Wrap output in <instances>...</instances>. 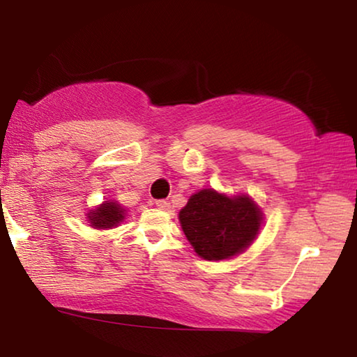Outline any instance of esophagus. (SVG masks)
<instances>
[{
    "mask_svg": "<svg viewBox=\"0 0 357 357\" xmlns=\"http://www.w3.org/2000/svg\"><path fill=\"white\" fill-rule=\"evenodd\" d=\"M155 206L158 208H160V209H169V202H165V199H158V202H155Z\"/></svg>",
    "mask_w": 357,
    "mask_h": 357,
    "instance_id": "1",
    "label": "esophagus"
}]
</instances>
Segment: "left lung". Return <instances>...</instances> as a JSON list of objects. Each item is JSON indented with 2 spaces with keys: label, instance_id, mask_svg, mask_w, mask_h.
Here are the masks:
<instances>
[{
  "label": "left lung",
  "instance_id": "8db88e82",
  "mask_svg": "<svg viewBox=\"0 0 357 357\" xmlns=\"http://www.w3.org/2000/svg\"><path fill=\"white\" fill-rule=\"evenodd\" d=\"M185 236L204 260L231 258L250 245L261 224V211L245 195L229 198L202 190L178 214Z\"/></svg>",
  "mask_w": 357,
  "mask_h": 357
}]
</instances>
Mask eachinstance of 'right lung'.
<instances>
[{
	"label": "right lung",
	"instance_id": "obj_1",
	"mask_svg": "<svg viewBox=\"0 0 357 357\" xmlns=\"http://www.w3.org/2000/svg\"><path fill=\"white\" fill-rule=\"evenodd\" d=\"M87 218H89L92 226L97 229H110L123 221L125 216L123 208L120 204H116L115 202H109L97 208L96 211H91L87 214Z\"/></svg>",
	"mask_w": 357,
	"mask_h": 357
}]
</instances>
